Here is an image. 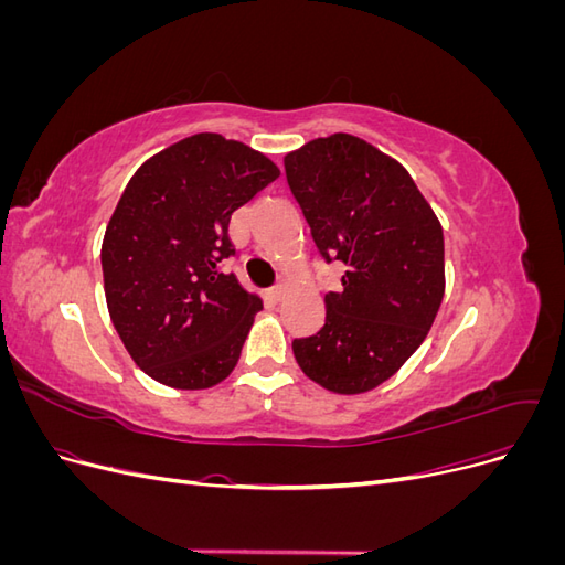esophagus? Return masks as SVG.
<instances>
[{"mask_svg": "<svg viewBox=\"0 0 565 565\" xmlns=\"http://www.w3.org/2000/svg\"><path fill=\"white\" fill-rule=\"evenodd\" d=\"M282 295H285V287H282V285H276V287L266 289V297H268V299H273V301H280V299H282Z\"/></svg>", "mask_w": 565, "mask_h": 565, "instance_id": "esophagus-1", "label": "esophagus"}]
</instances>
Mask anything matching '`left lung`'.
<instances>
[{"label": "left lung", "mask_w": 565, "mask_h": 565, "mask_svg": "<svg viewBox=\"0 0 565 565\" xmlns=\"http://www.w3.org/2000/svg\"><path fill=\"white\" fill-rule=\"evenodd\" d=\"M289 191L324 259L347 266L324 295V324L292 351L309 380L341 396L377 388L429 334L446 292L443 228L407 169L351 134L285 156Z\"/></svg>", "instance_id": "obj_1"}]
</instances>
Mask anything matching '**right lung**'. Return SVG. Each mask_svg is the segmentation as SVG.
Masks as SVG:
<instances>
[{
  "instance_id": "right-lung-1",
  "label": "right lung",
  "mask_w": 565,
  "mask_h": 565,
  "mask_svg": "<svg viewBox=\"0 0 565 565\" xmlns=\"http://www.w3.org/2000/svg\"><path fill=\"white\" fill-rule=\"evenodd\" d=\"M280 177L264 152L202 131L129 179L100 245L108 313L131 361L156 382L200 391L241 358L262 299L221 273L228 221Z\"/></svg>"
}]
</instances>
